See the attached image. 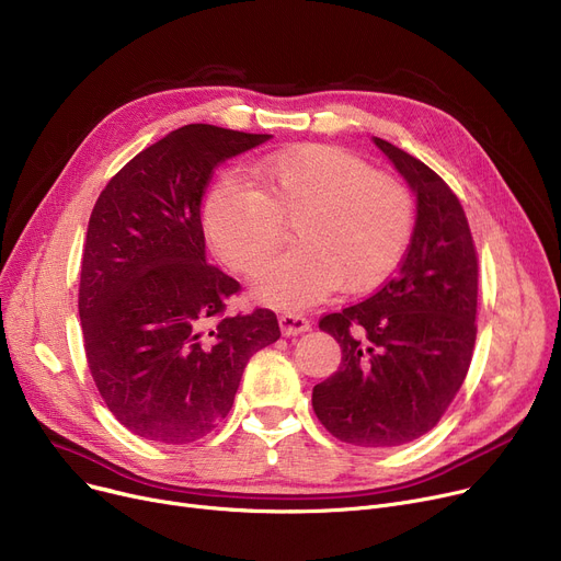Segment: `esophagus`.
Returning <instances> with one entry per match:
<instances>
[{
    "label": "esophagus",
    "mask_w": 561,
    "mask_h": 561,
    "mask_svg": "<svg viewBox=\"0 0 561 561\" xmlns=\"http://www.w3.org/2000/svg\"><path fill=\"white\" fill-rule=\"evenodd\" d=\"M279 328L286 336H296V334H302L307 332L311 325H309V318L298 313V311H286L279 316Z\"/></svg>",
    "instance_id": "1"
}]
</instances>
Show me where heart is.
<instances>
[{"mask_svg": "<svg viewBox=\"0 0 561 561\" xmlns=\"http://www.w3.org/2000/svg\"><path fill=\"white\" fill-rule=\"evenodd\" d=\"M250 183L218 182L204 227L218 259L252 275L284 241L296 248L254 279V296L273 307H305L336 286L357 293L385 282L409 245L416 204L402 176L332 145H302L256 159Z\"/></svg>", "mask_w": 561, "mask_h": 561, "instance_id": "1", "label": "heart"}]
</instances>
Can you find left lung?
Wrapping results in <instances>:
<instances>
[{
	"label": "left lung",
	"instance_id": "1",
	"mask_svg": "<svg viewBox=\"0 0 561 561\" xmlns=\"http://www.w3.org/2000/svg\"><path fill=\"white\" fill-rule=\"evenodd\" d=\"M375 145L416 191V227L393 277L320 318L343 357L311 402L339 440L393 448L436 427L463 385L478 336V250L453 188L389 140Z\"/></svg>",
	"mask_w": 561,
	"mask_h": 561
}]
</instances>
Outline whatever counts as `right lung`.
I'll return each mask as SVG.
<instances>
[{"label": "right lung", "instance_id": "1", "mask_svg": "<svg viewBox=\"0 0 561 561\" xmlns=\"http://www.w3.org/2000/svg\"><path fill=\"white\" fill-rule=\"evenodd\" d=\"M268 138L186 125L117 170L93 206L79 279L85 362L140 438L184 446L209 434L250 357L279 339L271 309L227 313L241 284L206 263L199 220L214 170Z\"/></svg>", "mask_w": 561, "mask_h": 561}]
</instances>
